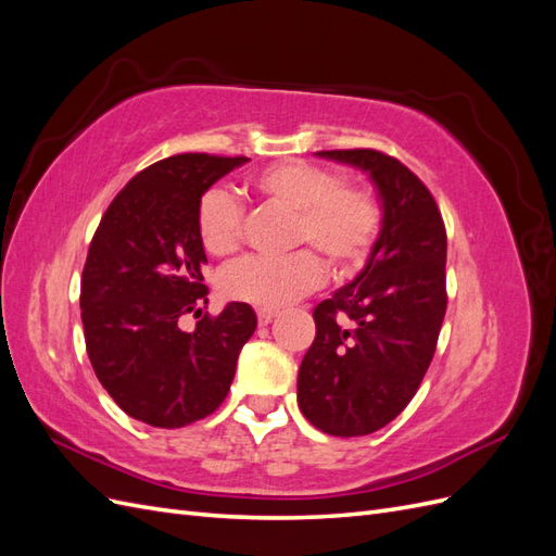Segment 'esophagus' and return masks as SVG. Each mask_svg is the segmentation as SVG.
<instances>
[{
	"instance_id": "1",
	"label": "esophagus",
	"mask_w": 556,
	"mask_h": 556,
	"mask_svg": "<svg viewBox=\"0 0 556 556\" xmlns=\"http://www.w3.org/2000/svg\"><path fill=\"white\" fill-rule=\"evenodd\" d=\"M274 317H276V311H268V308H260V311H257V319H260L262 327H266L268 323H271Z\"/></svg>"
}]
</instances>
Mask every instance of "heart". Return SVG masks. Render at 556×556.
Wrapping results in <instances>:
<instances>
[{
  "label": "heart",
  "instance_id": "obj_1",
  "mask_svg": "<svg viewBox=\"0 0 556 556\" xmlns=\"http://www.w3.org/2000/svg\"><path fill=\"white\" fill-rule=\"evenodd\" d=\"M248 190L266 204L292 213L290 245H311L336 271L357 268L382 227L380 201L345 185L343 174L308 160H282L248 178ZM197 233L208 255L225 257L243 237V208L223 190H208L197 206ZM325 266L311 250L288 257H245L220 274V292L260 308L288 306L315 290Z\"/></svg>",
  "mask_w": 556,
  "mask_h": 556
}]
</instances>
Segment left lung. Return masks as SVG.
Segmentation results:
<instances>
[{
  "instance_id": "left-lung-1",
  "label": "left lung",
  "mask_w": 556,
  "mask_h": 556,
  "mask_svg": "<svg viewBox=\"0 0 556 556\" xmlns=\"http://www.w3.org/2000/svg\"><path fill=\"white\" fill-rule=\"evenodd\" d=\"M374 180L382 227L362 274L313 311L315 341L299 368V408L331 435H366L408 406L447 308V237L439 206L406 164L371 148L319 150Z\"/></svg>"
}]
</instances>
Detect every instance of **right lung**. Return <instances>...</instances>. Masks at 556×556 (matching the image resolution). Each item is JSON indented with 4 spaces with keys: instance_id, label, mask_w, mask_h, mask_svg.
<instances>
[{
    "instance_id": "add662e5",
    "label": "right lung",
    "mask_w": 556,
    "mask_h": 556,
    "mask_svg": "<svg viewBox=\"0 0 556 556\" xmlns=\"http://www.w3.org/2000/svg\"><path fill=\"white\" fill-rule=\"evenodd\" d=\"M245 162L185 153L150 164L117 192L92 237L80 280L88 357L117 406L150 427L211 415L255 333L257 315L239 301L202 315L194 332L177 327L180 314H201L208 301L199 199Z\"/></svg>"
}]
</instances>
